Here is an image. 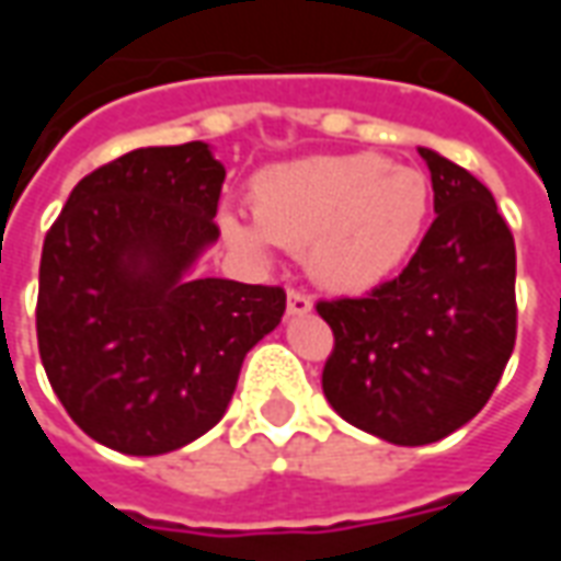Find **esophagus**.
I'll return each instance as SVG.
<instances>
[{"mask_svg":"<svg viewBox=\"0 0 561 561\" xmlns=\"http://www.w3.org/2000/svg\"><path fill=\"white\" fill-rule=\"evenodd\" d=\"M312 312V297L304 291H288V316H309Z\"/></svg>","mask_w":561,"mask_h":561,"instance_id":"1","label":"esophagus"}]
</instances>
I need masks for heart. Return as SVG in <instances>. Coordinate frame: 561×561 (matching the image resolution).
Returning a JSON list of instances; mask_svg holds the SVG:
<instances>
[{
    "label": "heart",
    "mask_w": 561,
    "mask_h": 561,
    "mask_svg": "<svg viewBox=\"0 0 561 561\" xmlns=\"http://www.w3.org/2000/svg\"><path fill=\"white\" fill-rule=\"evenodd\" d=\"M249 221L221 213L225 240L249 257L273 243L306 245L309 276L330 291L364 294L400 273L433 213V185L417 168L378 152L304 156L264 168L249 188Z\"/></svg>",
    "instance_id": "1"
}]
</instances>
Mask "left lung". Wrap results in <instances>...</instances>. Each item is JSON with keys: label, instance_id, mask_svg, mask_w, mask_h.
<instances>
[{"label": "left lung", "instance_id": "left-lung-1", "mask_svg": "<svg viewBox=\"0 0 561 561\" xmlns=\"http://www.w3.org/2000/svg\"><path fill=\"white\" fill-rule=\"evenodd\" d=\"M435 221L397 279L321 300L333 412L390 445H433L481 412L517 340V252L490 188L435 149Z\"/></svg>", "mask_w": 561, "mask_h": 561}]
</instances>
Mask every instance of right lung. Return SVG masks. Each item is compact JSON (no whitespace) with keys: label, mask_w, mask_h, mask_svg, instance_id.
I'll use <instances>...</instances> for the list:
<instances>
[{"label":"right lung","mask_w":561,"mask_h":561,"mask_svg":"<svg viewBox=\"0 0 561 561\" xmlns=\"http://www.w3.org/2000/svg\"><path fill=\"white\" fill-rule=\"evenodd\" d=\"M221 183L204 140L131 149L83 176L44 237V373L71 421L128 457L213 430L285 312L282 288L195 276L219 240Z\"/></svg>","instance_id":"right-lung-1"}]
</instances>
